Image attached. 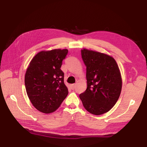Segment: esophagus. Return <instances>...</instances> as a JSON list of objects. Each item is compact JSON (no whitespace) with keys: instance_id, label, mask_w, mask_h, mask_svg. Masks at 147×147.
Returning <instances> with one entry per match:
<instances>
[{"instance_id":"1","label":"esophagus","mask_w":147,"mask_h":147,"mask_svg":"<svg viewBox=\"0 0 147 147\" xmlns=\"http://www.w3.org/2000/svg\"><path fill=\"white\" fill-rule=\"evenodd\" d=\"M75 87H76V85L75 84H72V85H71V88L73 89H74V88H75Z\"/></svg>"}]
</instances>
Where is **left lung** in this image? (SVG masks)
I'll list each match as a JSON object with an SVG mask.
<instances>
[{"instance_id": "1", "label": "left lung", "mask_w": 147, "mask_h": 147, "mask_svg": "<svg viewBox=\"0 0 147 147\" xmlns=\"http://www.w3.org/2000/svg\"><path fill=\"white\" fill-rule=\"evenodd\" d=\"M82 57L87 67V87L80 98L89 113L104 114L113 107L121 93L119 65L111 56L86 48L82 50Z\"/></svg>"}]
</instances>
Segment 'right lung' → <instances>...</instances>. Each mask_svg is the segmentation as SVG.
<instances>
[{"instance_id":"obj_1","label":"right lung","mask_w":147,"mask_h":147,"mask_svg":"<svg viewBox=\"0 0 147 147\" xmlns=\"http://www.w3.org/2000/svg\"><path fill=\"white\" fill-rule=\"evenodd\" d=\"M67 49L41 51L29 63L25 75L26 92L32 105L44 113L59 108L67 97L68 89L60 69Z\"/></svg>"}]
</instances>
